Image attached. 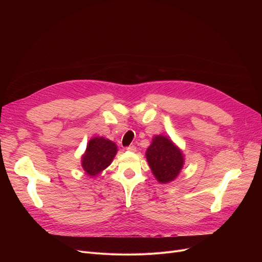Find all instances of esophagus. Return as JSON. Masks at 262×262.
<instances>
[{
	"label": "esophagus",
	"mask_w": 262,
	"mask_h": 262,
	"mask_svg": "<svg viewBox=\"0 0 262 262\" xmlns=\"http://www.w3.org/2000/svg\"><path fill=\"white\" fill-rule=\"evenodd\" d=\"M126 149L128 150V152H136V146L135 145H129L126 147Z\"/></svg>",
	"instance_id": "1"
}]
</instances>
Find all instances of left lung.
<instances>
[{"instance_id":"obj_1","label":"left lung","mask_w":262,"mask_h":262,"mask_svg":"<svg viewBox=\"0 0 262 262\" xmlns=\"http://www.w3.org/2000/svg\"><path fill=\"white\" fill-rule=\"evenodd\" d=\"M145 157L153 175L160 184H169L176 180L185 164L183 150L171 138L163 135L153 137Z\"/></svg>"}]
</instances>
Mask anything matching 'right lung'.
Listing matches in <instances>:
<instances>
[{
    "label": "right lung",
    "mask_w": 262,
    "mask_h": 262,
    "mask_svg": "<svg viewBox=\"0 0 262 262\" xmlns=\"http://www.w3.org/2000/svg\"><path fill=\"white\" fill-rule=\"evenodd\" d=\"M118 152V146L104 137H93L81 156V167L91 177L98 176L110 166Z\"/></svg>",
    "instance_id": "obj_1"
}]
</instances>
